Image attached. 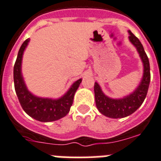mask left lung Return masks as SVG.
I'll return each mask as SVG.
<instances>
[{
    "label": "left lung",
    "instance_id": "obj_1",
    "mask_svg": "<svg viewBox=\"0 0 161 161\" xmlns=\"http://www.w3.org/2000/svg\"><path fill=\"white\" fill-rule=\"evenodd\" d=\"M129 41L137 48L143 63V76L141 83L133 93L120 99H113L108 97L103 93L100 85L97 83L94 84L96 106L101 114L109 118H124L134 113L142 106L147 97L149 88L151 74H150V63L144 48L136 36L131 31H129Z\"/></svg>",
    "mask_w": 161,
    "mask_h": 161
}]
</instances>
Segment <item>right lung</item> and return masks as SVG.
<instances>
[{"label": "right lung", "instance_id": "add662e5", "mask_svg": "<svg viewBox=\"0 0 161 161\" xmlns=\"http://www.w3.org/2000/svg\"><path fill=\"white\" fill-rule=\"evenodd\" d=\"M29 42V38L24 42L14 66V83L16 95L23 110L34 119L41 122H51L63 118L69 112L74 94L78 88L82 78L72 84L68 92L59 99L42 98L32 95L27 88L21 72L23 54Z\"/></svg>", "mask_w": 161, "mask_h": 161}]
</instances>
